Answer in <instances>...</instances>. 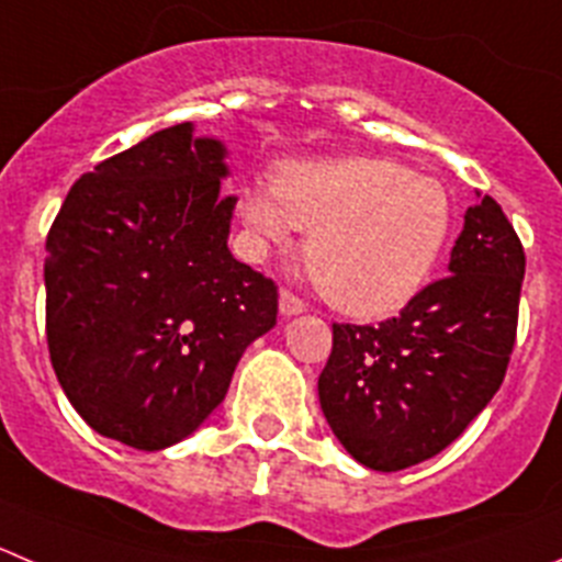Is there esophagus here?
Listing matches in <instances>:
<instances>
[{
    "instance_id": "1",
    "label": "esophagus",
    "mask_w": 562,
    "mask_h": 562,
    "mask_svg": "<svg viewBox=\"0 0 562 562\" xmlns=\"http://www.w3.org/2000/svg\"><path fill=\"white\" fill-rule=\"evenodd\" d=\"M278 308H281V314H284V317H295V314L306 312V303H303L295 292L281 290V295H278Z\"/></svg>"
}]
</instances>
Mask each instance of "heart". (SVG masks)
Instances as JSON below:
<instances>
[{
  "label": "heart",
  "instance_id": "heart-1",
  "mask_svg": "<svg viewBox=\"0 0 562 562\" xmlns=\"http://www.w3.org/2000/svg\"><path fill=\"white\" fill-rule=\"evenodd\" d=\"M239 217L259 254L312 228L303 254L325 301L352 317H386L427 284L456 210L441 181L394 159L330 157L284 162L272 184H245Z\"/></svg>",
  "mask_w": 562,
  "mask_h": 562
}]
</instances>
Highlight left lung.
Wrapping results in <instances>:
<instances>
[{
  "label": "left lung",
  "instance_id": "obj_1",
  "mask_svg": "<svg viewBox=\"0 0 562 562\" xmlns=\"http://www.w3.org/2000/svg\"><path fill=\"white\" fill-rule=\"evenodd\" d=\"M525 248L491 195L469 206L450 276L381 325L334 323L319 405L339 445L375 472L450 447L502 386L516 341Z\"/></svg>",
  "mask_w": 562,
  "mask_h": 562
}]
</instances>
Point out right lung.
Masks as SVG:
<instances>
[{"mask_svg": "<svg viewBox=\"0 0 562 562\" xmlns=\"http://www.w3.org/2000/svg\"><path fill=\"white\" fill-rule=\"evenodd\" d=\"M226 146L192 124L85 173L46 237V339L77 414L135 450H165L223 403L278 290L228 250Z\"/></svg>", "mask_w": 562, "mask_h": 562, "instance_id": "right-lung-1", "label": "right lung"}]
</instances>
